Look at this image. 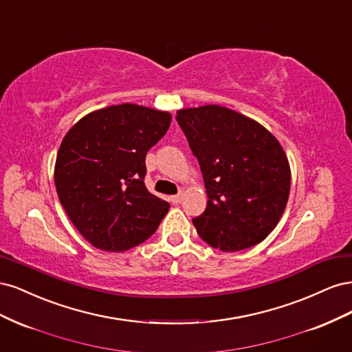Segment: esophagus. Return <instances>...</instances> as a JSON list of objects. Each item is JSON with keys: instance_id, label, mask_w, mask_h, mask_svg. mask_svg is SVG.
Returning <instances> with one entry per match:
<instances>
[{"instance_id": "obj_1", "label": "esophagus", "mask_w": 352, "mask_h": 352, "mask_svg": "<svg viewBox=\"0 0 352 352\" xmlns=\"http://www.w3.org/2000/svg\"><path fill=\"white\" fill-rule=\"evenodd\" d=\"M170 201H172L173 202V204H179V202L180 201H182V195H173V197H170Z\"/></svg>"}]
</instances>
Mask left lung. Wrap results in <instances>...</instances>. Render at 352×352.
<instances>
[{"instance_id":"obj_1","label":"left lung","mask_w":352,"mask_h":352,"mask_svg":"<svg viewBox=\"0 0 352 352\" xmlns=\"http://www.w3.org/2000/svg\"><path fill=\"white\" fill-rule=\"evenodd\" d=\"M176 120L204 177L207 208L192 220L212 248L235 252L267 238L291 189V167L279 141L238 111L208 104L179 110Z\"/></svg>"}]
</instances>
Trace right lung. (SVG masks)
Masks as SVG:
<instances>
[{"label": "right lung", "mask_w": 352, "mask_h": 352, "mask_svg": "<svg viewBox=\"0 0 352 352\" xmlns=\"http://www.w3.org/2000/svg\"><path fill=\"white\" fill-rule=\"evenodd\" d=\"M172 114L124 102L95 110L63 138L54 167L70 221L95 248L127 251L150 238L167 201L148 192L145 155L166 135Z\"/></svg>", "instance_id": "right-lung-1"}]
</instances>
